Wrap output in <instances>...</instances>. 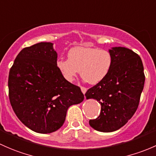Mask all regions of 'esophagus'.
<instances>
[{"label":"esophagus","instance_id":"1","mask_svg":"<svg viewBox=\"0 0 156 156\" xmlns=\"http://www.w3.org/2000/svg\"><path fill=\"white\" fill-rule=\"evenodd\" d=\"M80 89H81L82 92H83V94H85V93L86 92V91H87V89H86V87H83V86H80Z\"/></svg>","mask_w":156,"mask_h":156}]
</instances>
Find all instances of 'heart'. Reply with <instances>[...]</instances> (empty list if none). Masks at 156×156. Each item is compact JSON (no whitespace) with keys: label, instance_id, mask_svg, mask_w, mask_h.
Masks as SVG:
<instances>
[{"label":"heart","instance_id":"b5f03b06","mask_svg":"<svg viewBox=\"0 0 156 156\" xmlns=\"http://www.w3.org/2000/svg\"><path fill=\"white\" fill-rule=\"evenodd\" d=\"M68 59H58L56 66L64 78L72 82L80 71L83 80L95 85L110 72L113 58L109 51L97 48L74 47L67 53Z\"/></svg>","mask_w":156,"mask_h":156}]
</instances>
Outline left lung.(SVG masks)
I'll use <instances>...</instances> for the list:
<instances>
[{"label":"left lung","instance_id":"1","mask_svg":"<svg viewBox=\"0 0 156 156\" xmlns=\"http://www.w3.org/2000/svg\"><path fill=\"white\" fill-rule=\"evenodd\" d=\"M109 52L113 58L110 72L85 94L101 105L99 116L89 120L90 126L101 132L116 131L128 122L137 110L145 82L144 65L137 53L120 46Z\"/></svg>","mask_w":156,"mask_h":156}]
</instances>
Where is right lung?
Wrapping results in <instances>:
<instances>
[{"label": "right lung", "instance_id": "right-lung-1", "mask_svg": "<svg viewBox=\"0 0 156 156\" xmlns=\"http://www.w3.org/2000/svg\"><path fill=\"white\" fill-rule=\"evenodd\" d=\"M57 57L53 43H37L19 52L9 73L14 113L25 126L41 134L59 129L69 107L84 99L80 88L67 81L57 68Z\"/></svg>", "mask_w": 156, "mask_h": 156}]
</instances>
